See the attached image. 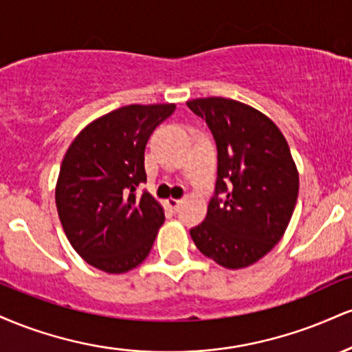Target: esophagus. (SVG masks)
Listing matches in <instances>:
<instances>
[{
    "mask_svg": "<svg viewBox=\"0 0 352 352\" xmlns=\"http://www.w3.org/2000/svg\"><path fill=\"white\" fill-rule=\"evenodd\" d=\"M180 204H182V200H177V199H168V200H167L168 208L173 210V212H177V210H179Z\"/></svg>",
    "mask_w": 352,
    "mask_h": 352,
    "instance_id": "obj_1",
    "label": "esophagus"
}]
</instances>
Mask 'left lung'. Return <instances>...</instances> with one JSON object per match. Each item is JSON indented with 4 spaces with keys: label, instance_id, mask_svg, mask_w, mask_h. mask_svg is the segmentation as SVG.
<instances>
[{
    "label": "left lung",
    "instance_id": "1",
    "mask_svg": "<svg viewBox=\"0 0 352 352\" xmlns=\"http://www.w3.org/2000/svg\"><path fill=\"white\" fill-rule=\"evenodd\" d=\"M212 131L218 151L215 197L190 230L205 256L228 270L256 263L292 220L300 175L285 135L263 112L227 98L188 100ZM227 195L221 202L217 193Z\"/></svg>",
    "mask_w": 352,
    "mask_h": 352
}]
</instances>
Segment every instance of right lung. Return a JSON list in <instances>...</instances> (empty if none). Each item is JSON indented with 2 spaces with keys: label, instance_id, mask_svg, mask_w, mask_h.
<instances>
[{
  "label": "right lung",
  "instance_id": "obj_1",
  "mask_svg": "<svg viewBox=\"0 0 352 352\" xmlns=\"http://www.w3.org/2000/svg\"><path fill=\"white\" fill-rule=\"evenodd\" d=\"M175 104H131L87 124L64 155L56 207L64 233L86 263L111 274L139 266L165 217L148 192L145 145Z\"/></svg>",
  "mask_w": 352,
  "mask_h": 352
}]
</instances>
